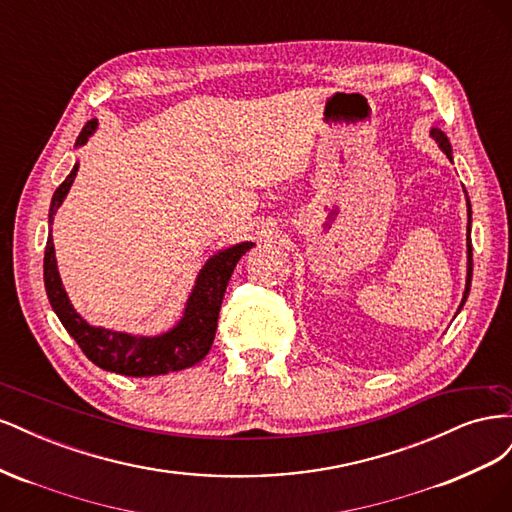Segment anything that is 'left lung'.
I'll use <instances>...</instances> for the list:
<instances>
[{
  "instance_id": "left-lung-1",
  "label": "left lung",
  "mask_w": 512,
  "mask_h": 512,
  "mask_svg": "<svg viewBox=\"0 0 512 512\" xmlns=\"http://www.w3.org/2000/svg\"><path fill=\"white\" fill-rule=\"evenodd\" d=\"M429 136L433 138V141L438 143L440 151H444V153H446V158L453 162V149H451V143H448L446 134H444L440 128H431V130H429ZM463 194H466V207H468V226H466V254H468V267H466V290H463V297H461V303H459L457 314L461 312V307L466 305V299H468V294H470V284H472V205H470V198H468L466 188H463Z\"/></svg>"
}]
</instances>
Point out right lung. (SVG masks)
Masks as SVG:
<instances>
[{
    "mask_svg": "<svg viewBox=\"0 0 512 512\" xmlns=\"http://www.w3.org/2000/svg\"><path fill=\"white\" fill-rule=\"evenodd\" d=\"M98 126V119L87 121L79 138H76L74 149L85 147L89 143V138L98 132ZM76 173H79V162H74L70 175L59 185L51 198V228L55 213L59 211L61 203H64L72 188ZM254 245L256 243L252 241H243L209 256L205 260V265L196 273V280L188 299H185L181 318L173 327L158 335H141L96 327V324H89L79 312H76L64 288V282H61L51 232L44 250L46 297H49L53 312L57 314L61 324H64L66 331L74 337V342L81 346V350L91 363H96L106 371H115V374L121 376H160L168 374V371L188 369L205 359L213 344L215 329H218V316L230 275L235 271L241 256L247 250H252Z\"/></svg>",
    "mask_w": 512,
    "mask_h": 512,
    "instance_id": "add662e5",
    "label": "right lung"
}]
</instances>
